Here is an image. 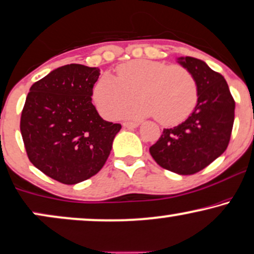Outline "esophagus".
<instances>
[{
  "label": "esophagus",
  "mask_w": 254,
  "mask_h": 254,
  "mask_svg": "<svg viewBox=\"0 0 254 254\" xmlns=\"http://www.w3.org/2000/svg\"><path fill=\"white\" fill-rule=\"evenodd\" d=\"M138 125H139L138 122H123V127H127V129H134Z\"/></svg>",
  "instance_id": "obj_1"
}]
</instances>
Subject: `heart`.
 <instances>
[{"mask_svg": "<svg viewBox=\"0 0 254 254\" xmlns=\"http://www.w3.org/2000/svg\"><path fill=\"white\" fill-rule=\"evenodd\" d=\"M116 72L117 79L103 75L92 89L96 107L108 120L120 116L123 109L132 104L137 97L142 103L125 115L155 116L165 127L182 123L194 110L198 101L197 81L184 66L159 61L133 60L121 64Z\"/></svg>", "mask_w": 254, "mask_h": 254, "instance_id": "1", "label": "heart"}]
</instances>
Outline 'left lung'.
Listing matches in <instances>:
<instances>
[{"mask_svg": "<svg viewBox=\"0 0 254 254\" xmlns=\"http://www.w3.org/2000/svg\"><path fill=\"white\" fill-rule=\"evenodd\" d=\"M178 62L194 76L198 101L188 120L162 136L150 147L158 165L178 175H193L210 165L229 145L236 103L219 72L204 61L179 57Z\"/></svg>", "mask_w": 254, "mask_h": 254, "instance_id": "1", "label": "left lung"}]
</instances>
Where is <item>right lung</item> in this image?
Instances as JSON below:
<instances>
[{
    "instance_id": "right-lung-1",
    "label": "right lung",
    "mask_w": 254,
    "mask_h": 254,
    "mask_svg": "<svg viewBox=\"0 0 254 254\" xmlns=\"http://www.w3.org/2000/svg\"><path fill=\"white\" fill-rule=\"evenodd\" d=\"M98 68L66 64L35 82L21 115L28 158L48 177L77 184L103 168L121 124L104 121L91 102Z\"/></svg>"
}]
</instances>
